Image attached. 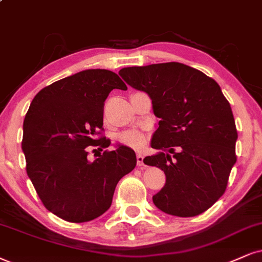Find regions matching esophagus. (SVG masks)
Returning a JSON list of instances; mask_svg holds the SVG:
<instances>
[{"instance_id":"1","label":"esophagus","mask_w":262,"mask_h":262,"mask_svg":"<svg viewBox=\"0 0 262 262\" xmlns=\"http://www.w3.org/2000/svg\"><path fill=\"white\" fill-rule=\"evenodd\" d=\"M137 166L138 167L144 166V164H143V156H142L141 153H137Z\"/></svg>"}]
</instances>
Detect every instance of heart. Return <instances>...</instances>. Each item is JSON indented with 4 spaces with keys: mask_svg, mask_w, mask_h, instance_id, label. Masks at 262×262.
Instances as JSON below:
<instances>
[{
    "mask_svg": "<svg viewBox=\"0 0 262 262\" xmlns=\"http://www.w3.org/2000/svg\"><path fill=\"white\" fill-rule=\"evenodd\" d=\"M119 141L121 144L132 148H142L146 143V137L140 132L136 131H126L119 135Z\"/></svg>",
    "mask_w": 262,
    "mask_h": 262,
    "instance_id": "obj_1",
    "label": "heart"
}]
</instances>
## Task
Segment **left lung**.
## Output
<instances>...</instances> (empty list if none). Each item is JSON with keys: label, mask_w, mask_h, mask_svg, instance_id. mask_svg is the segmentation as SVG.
<instances>
[{"label": "left lung", "mask_w": 262, "mask_h": 262, "mask_svg": "<svg viewBox=\"0 0 262 262\" xmlns=\"http://www.w3.org/2000/svg\"><path fill=\"white\" fill-rule=\"evenodd\" d=\"M119 74L149 95L154 114L160 118L151 140V147L160 153L143 159L166 176L153 203L180 217L206 211L225 193L237 161V128L219 83L176 62L122 68Z\"/></svg>", "instance_id": "1"}]
</instances>
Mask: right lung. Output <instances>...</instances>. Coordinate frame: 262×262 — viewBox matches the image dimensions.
<instances>
[{"instance_id": "add662e5", "label": "right lung", "mask_w": 262, "mask_h": 262, "mask_svg": "<svg viewBox=\"0 0 262 262\" xmlns=\"http://www.w3.org/2000/svg\"><path fill=\"white\" fill-rule=\"evenodd\" d=\"M114 89L127 90L118 74L83 70L43 87L25 115L28 176L45 208L68 222L104 214L118 182L136 166L131 148L106 149L112 142L103 136V111ZM90 145L105 149L93 162L86 157Z\"/></svg>"}]
</instances>
